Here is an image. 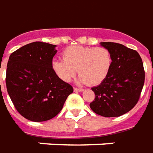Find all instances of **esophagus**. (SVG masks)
Masks as SVG:
<instances>
[{
  "instance_id": "obj_1",
  "label": "esophagus",
  "mask_w": 153,
  "mask_h": 153,
  "mask_svg": "<svg viewBox=\"0 0 153 153\" xmlns=\"http://www.w3.org/2000/svg\"><path fill=\"white\" fill-rule=\"evenodd\" d=\"M74 90L75 91V92H82L83 91V89H79V88H74Z\"/></svg>"
}]
</instances>
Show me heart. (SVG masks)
I'll list each match as a JSON object with an SVG mask.
<instances>
[{
    "label": "heart",
    "mask_w": 153,
    "mask_h": 153,
    "mask_svg": "<svg viewBox=\"0 0 153 153\" xmlns=\"http://www.w3.org/2000/svg\"><path fill=\"white\" fill-rule=\"evenodd\" d=\"M111 65V53L106 48L73 45L64 49L63 59L54 60L52 67L65 82L71 80L78 71L79 83L98 85L109 75Z\"/></svg>",
    "instance_id": "1"
}]
</instances>
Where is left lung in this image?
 <instances>
[{
  "mask_svg": "<svg viewBox=\"0 0 153 153\" xmlns=\"http://www.w3.org/2000/svg\"><path fill=\"white\" fill-rule=\"evenodd\" d=\"M100 45L111 51L112 65L106 79L91 89L95 98L90 107L105 117L122 116L140 98L145 81L142 60L137 51L120 43L104 42Z\"/></svg>",
  "mask_w": 153,
  "mask_h": 153,
  "instance_id": "8db88e82",
  "label": "left lung"
}]
</instances>
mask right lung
Masks as SVG:
<instances>
[{"label": "right lung", "mask_w": 153, "mask_h": 153, "mask_svg": "<svg viewBox=\"0 0 153 153\" xmlns=\"http://www.w3.org/2000/svg\"><path fill=\"white\" fill-rule=\"evenodd\" d=\"M56 45L34 42L13 52L7 63L6 84L16 111L32 121L53 118L72 94L71 85L53 69Z\"/></svg>", "instance_id": "right-lung-1"}]
</instances>
